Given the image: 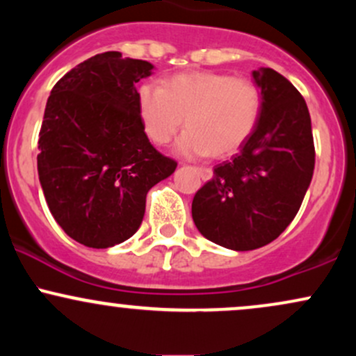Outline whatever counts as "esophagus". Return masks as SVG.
<instances>
[{
	"mask_svg": "<svg viewBox=\"0 0 356 356\" xmlns=\"http://www.w3.org/2000/svg\"><path fill=\"white\" fill-rule=\"evenodd\" d=\"M197 172L202 177V181H209V179H212V169H209V167H197Z\"/></svg>",
	"mask_w": 356,
	"mask_h": 356,
	"instance_id": "obj_1",
	"label": "esophagus"
}]
</instances>
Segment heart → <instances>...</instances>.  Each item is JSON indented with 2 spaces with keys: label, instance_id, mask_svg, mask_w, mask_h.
<instances>
[{
  "label": "heart",
  "instance_id": "obj_1",
  "mask_svg": "<svg viewBox=\"0 0 356 356\" xmlns=\"http://www.w3.org/2000/svg\"><path fill=\"white\" fill-rule=\"evenodd\" d=\"M138 117L145 136L164 145L181 129L175 142L184 157L234 154L254 132L261 113L259 88L226 73H179L159 83H144L137 93Z\"/></svg>",
  "mask_w": 356,
  "mask_h": 356
}]
</instances>
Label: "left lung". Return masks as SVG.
<instances>
[{"instance_id": "left-lung-1", "label": "left lung", "mask_w": 356, "mask_h": 356, "mask_svg": "<svg viewBox=\"0 0 356 356\" xmlns=\"http://www.w3.org/2000/svg\"><path fill=\"white\" fill-rule=\"evenodd\" d=\"M261 93L254 132L239 154L214 167L192 201V219L206 239L232 251L275 241L300 211L313 177L312 118L289 80L261 67L252 72Z\"/></svg>"}]
</instances>
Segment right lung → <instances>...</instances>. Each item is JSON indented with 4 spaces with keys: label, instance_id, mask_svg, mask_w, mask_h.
<instances>
[{
    "label": "right lung",
    "instance_id": "obj_1",
    "mask_svg": "<svg viewBox=\"0 0 356 356\" xmlns=\"http://www.w3.org/2000/svg\"><path fill=\"white\" fill-rule=\"evenodd\" d=\"M154 65L105 51L58 80L48 97L38 140V177L60 227L87 248L132 238L155 184L177 162L147 138L136 83Z\"/></svg>",
    "mask_w": 356,
    "mask_h": 356
}]
</instances>
